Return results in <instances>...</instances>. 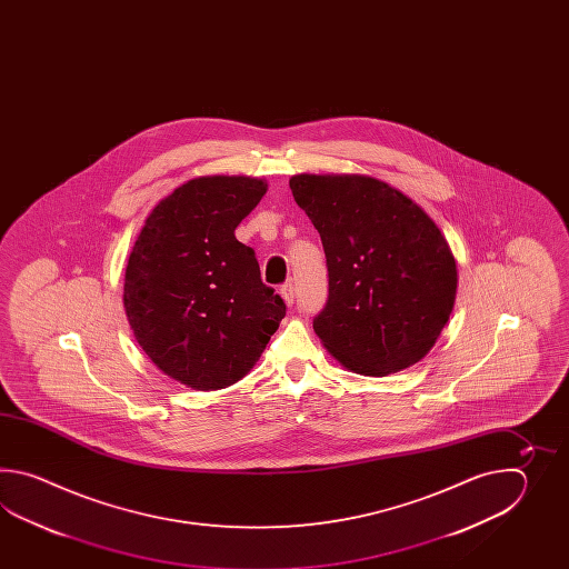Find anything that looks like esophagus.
Listing matches in <instances>:
<instances>
[{
    "instance_id": "1",
    "label": "esophagus",
    "mask_w": 569,
    "mask_h": 569,
    "mask_svg": "<svg viewBox=\"0 0 569 569\" xmlns=\"http://www.w3.org/2000/svg\"><path fill=\"white\" fill-rule=\"evenodd\" d=\"M280 295H282V299H284V302L289 305V307H292V302H295V284L292 282H287V284H282V289H280Z\"/></svg>"
}]
</instances>
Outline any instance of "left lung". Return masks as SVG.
<instances>
[{
	"label": "left lung",
	"instance_id": "1",
	"mask_svg": "<svg viewBox=\"0 0 569 569\" xmlns=\"http://www.w3.org/2000/svg\"><path fill=\"white\" fill-rule=\"evenodd\" d=\"M290 191L326 250L315 333L343 368L388 376L425 358L448 323L456 258L407 194L363 174H295Z\"/></svg>",
	"mask_w": 569,
	"mask_h": 569
}]
</instances>
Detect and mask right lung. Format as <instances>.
Segmentation results:
<instances>
[{"label":"right lung","mask_w":569,"mask_h":569,"mask_svg":"<svg viewBox=\"0 0 569 569\" xmlns=\"http://www.w3.org/2000/svg\"><path fill=\"white\" fill-rule=\"evenodd\" d=\"M268 184L199 177L146 218L126 267L123 307L158 370L194 390L231 387L250 372L287 305L260 279L236 228Z\"/></svg>","instance_id":"1"}]
</instances>
